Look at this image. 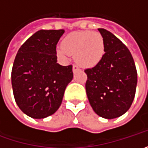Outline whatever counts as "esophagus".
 Instances as JSON below:
<instances>
[{
	"mask_svg": "<svg viewBox=\"0 0 148 148\" xmlns=\"http://www.w3.org/2000/svg\"><path fill=\"white\" fill-rule=\"evenodd\" d=\"M77 70H79V67H78V66L76 65V64H74V65H73V66H72V71H73V72H76Z\"/></svg>",
	"mask_w": 148,
	"mask_h": 148,
	"instance_id": "34e87169",
	"label": "esophagus"
}]
</instances>
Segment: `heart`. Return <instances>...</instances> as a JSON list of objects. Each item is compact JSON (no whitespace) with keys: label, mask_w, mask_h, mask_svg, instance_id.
<instances>
[{"label":"heart","mask_w":148,"mask_h":148,"mask_svg":"<svg viewBox=\"0 0 148 148\" xmlns=\"http://www.w3.org/2000/svg\"><path fill=\"white\" fill-rule=\"evenodd\" d=\"M105 53V43L98 32H72L62 40V46L58 47L57 53L62 59L75 55L77 63L85 67L95 66L101 60Z\"/></svg>","instance_id":"b5f03b06"}]
</instances>
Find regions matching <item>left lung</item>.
Listing matches in <instances>:
<instances>
[{
    "instance_id": "1",
    "label": "left lung",
    "mask_w": 148,
    "mask_h": 148,
    "mask_svg": "<svg viewBox=\"0 0 148 148\" xmlns=\"http://www.w3.org/2000/svg\"><path fill=\"white\" fill-rule=\"evenodd\" d=\"M105 53L96 65L85 70L86 95L99 116L111 119L123 115L134 101L138 82L133 56L125 44L105 29Z\"/></svg>"
}]
</instances>
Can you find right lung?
Listing matches in <instances>:
<instances>
[{"instance_id":"obj_1","label":"right lung","mask_w":148,"mask_h":148,"mask_svg":"<svg viewBox=\"0 0 148 148\" xmlns=\"http://www.w3.org/2000/svg\"><path fill=\"white\" fill-rule=\"evenodd\" d=\"M64 29L38 30L21 45L11 71L17 105L28 116L43 119L54 114L73 77L72 66L57 63L56 47Z\"/></svg>"}]
</instances>
